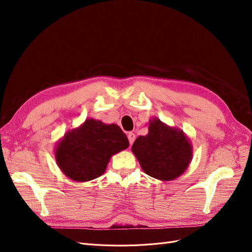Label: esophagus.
<instances>
[{
    "mask_svg": "<svg viewBox=\"0 0 252 252\" xmlns=\"http://www.w3.org/2000/svg\"><path fill=\"white\" fill-rule=\"evenodd\" d=\"M127 136H128L129 144L132 145V143H133V142H134V140H135V134H134L133 132H129V133L127 134Z\"/></svg>",
    "mask_w": 252,
    "mask_h": 252,
    "instance_id": "obj_1",
    "label": "esophagus"
}]
</instances>
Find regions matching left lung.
Segmentation results:
<instances>
[{
  "instance_id": "obj_1",
  "label": "left lung",
  "mask_w": 252,
  "mask_h": 252,
  "mask_svg": "<svg viewBox=\"0 0 252 252\" xmlns=\"http://www.w3.org/2000/svg\"><path fill=\"white\" fill-rule=\"evenodd\" d=\"M148 129V134L139 136L132 145V152L142 169L158 180L178 178L186 170L192 156L187 136L158 119L150 121Z\"/></svg>"
}]
</instances>
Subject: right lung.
Instances as JSON below:
<instances>
[{"instance_id": "obj_1", "label": "right lung", "mask_w": 252, "mask_h": 252, "mask_svg": "<svg viewBox=\"0 0 252 252\" xmlns=\"http://www.w3.org/2000/svg\"><path fill=\"white\" fill-rule=\"evenodd\" d=\"M128 146L127 136L118 125L89 119L65 134L58 145L56 158L68 178L87 182L102 175L111 156Z\"/></svg>"}]
</instances>
